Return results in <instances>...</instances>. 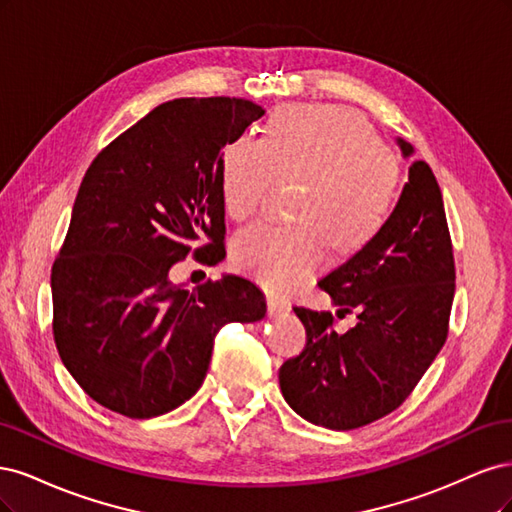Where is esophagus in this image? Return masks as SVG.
Here are the masks:
<instances>
[{
  "mask_svg": "<svg viewBox=\"0 0 512 512\" xmlns=\"http://www.w3.org/2000/svg\"><path fill=\"white\" fill-rule=\"evenodd\" d=\"M291 310V304L283 298H278V295H268V312L270 317H280L285 315V312Z\"/></svg>",
  "mask_w": 512,
  "mask_h": 512,
  "instance_id": "34e87169",
  "label": "esophagus"
}]
</instances>
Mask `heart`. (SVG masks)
Listing matches in <instances>:
<instances>
[{"instance_id": "1", "label": "heart", "mask_w": 512, "mask_h": 512, "mask_svg": "<svg viewBox=\"0 0 512 512\" xmlns=\"http://www.w3.org/2000/svg\"><path fill=\"white\" fill-rule=\"evenodd\" d=\"M276 178L302 180L293 217L263 221L236 236V266L274 291H289L338 251H357L385 225L398 185V163L378 146L359 114L338 106L280 108L261 140L240 136L221 159V202L234 221L249 219Z\"/></svg>"}]
</instances>
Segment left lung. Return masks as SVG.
<instances>
[{
  "mask_svg": "<svg viewBox=\"0 0 512 512\" xmlns=\"http://www.w3.org/2000/svg\"><path fill=\"white\" fill-rule=\"evenodd\" d=\"M398 144L412 155L408 142ZM319 287L332 295L338 317L353 312L357 323L338 334L332 312L295 306L306 346L280 366V391L306 421L355 430L408 398L449 334L453 244L438 180L425 161H412L381 232Z\"/></svg>",
  "mask_w": 512,
  "mask_h": 512,
  "instance_id": "left-lung-1",
  "label": "left lung"
}]
</instances>
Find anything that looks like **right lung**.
<instances>
[{
    "mask_svg": "<svg viewBox=\"0 0 512 512\" xmlns=\"http://www.w3.org/2000/svg\"><path fill=\"white\" fill-rule=\"evenodd\" d=\"M263 112L242 97H180L91 161L53 263V336L63 366L104 408L166 415L202 387L223 325L266 317L246 278L191 291L168 280L189 255L206 266L225 257L223 148Z\"/></svg>",
    "mask_w": 512,
    "mask_h": 512,
    "instance_id": "1",
    "label": "right lung"
}]
</instances>
